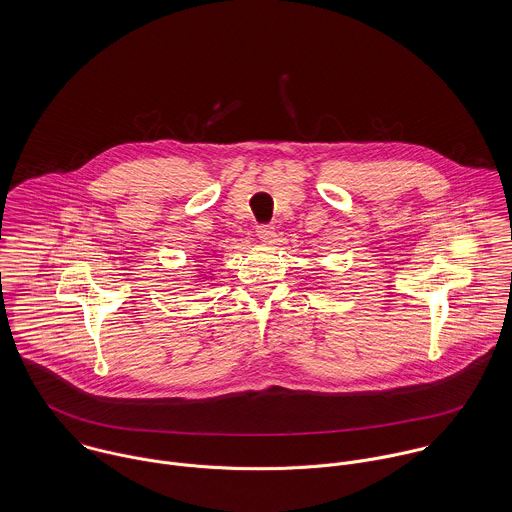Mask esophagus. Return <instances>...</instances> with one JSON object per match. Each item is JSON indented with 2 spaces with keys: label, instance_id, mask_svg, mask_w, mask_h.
<instances>
[{
  "label": "esophagus",
  "instance_id": "1",
  "mask_svg": "<svg viewBox=\"0 0 512 512\" xmlns=\"http://www.w3.org/2000/svg\"><path fill=\"white\" fill-rule=\"evenodd\" d=\"M256 234H258V238H260L262 242H266V244H272V240H274V236H276L272 224H260V226L256 228Z\"/></svg>",
  "mask_w": 512,
  "mask_h": 512
}]
</instances>
